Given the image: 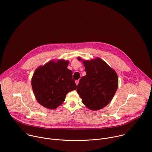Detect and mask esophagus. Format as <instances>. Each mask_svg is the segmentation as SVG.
Masks as SVG:
<instances>
[{"instance_id": "obj_1", "label": "esophagus", "mask_w": 152, "mask_h": 152, "mask_svg": "<svg viewBox=\"0 0 152 152\" xmlns=\"http://www.w3.org/2000/svg\"><path fill=\"white\" fill-rule=\"evenodd\" d=\"M79 80H76V81H75V82H76V84L77 85H78V83H79Z\"/></svg>"}]
</instances>
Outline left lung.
<instances>
[{
	"label": "left lung",
	"instance_id": "obj_1",
	"mask_svg": "<svg viewBox=\"0 0 152 152\" xmlns=\"http://www.w3.org/2000/svg\"><path fill=\"white\" fill-rule=\"evenodd\" d=\"M83 62L86 75L80 79L77 92L90 110H99L113 99L118 88L117 75L99 58Z\"/></svg>",
	"mask_w": 152,
	"mask_h": 152
}]
</instances>
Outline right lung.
I'll use <instances>...</instances> for the list:
<instances>
[{
  "label": "right lung",
  "instance_id": "obj_1",
  "mask_svg": "<svg viewBox=\"0 0 152 152\" xmlns=\"http://www.w3.org/2000/svg\"><path fill=\"white\" fill-rule=\"evenodd\" d=\"M69 61H51L36 69L32 86L37 100L50 110L56 109L66 99L67 94L76 89L72 70L67 69Z\"/></svg>",
  "mask_w": 152,
  "mask_h": 152
}]
</instances>
